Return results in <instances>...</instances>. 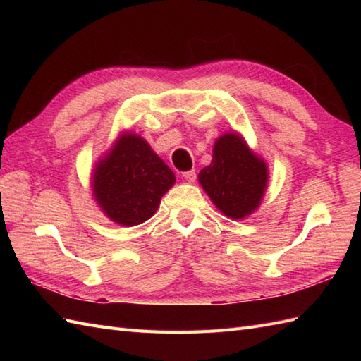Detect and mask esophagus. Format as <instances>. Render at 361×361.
Masks as SVG:
<instances>
[{"label":"esophagus","instance_id":"esophagus-1","mask_svg":"<svg viewBox=\"0 0 361 361\" xmlns=\"http://www.w3.org/2000/svg\"><path fill=\"white\" fill-rule=\"evenodd\" d=\"M195 176H197L195 169H190V171L183 172V178H185L188 183H192V181H195Z\"/></svg>","mask_w":361,"mask_h":361}]
</instances>
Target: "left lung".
Here are the masks:
<instances>
[{
	"instance_id": "obj_1",
	"label": "left lung",
	"mask_w": 361,
	"mask_h": 361,
	"mask_svg": "<svg viewBox=\"0 0 361 361\" xmlns=\"http://www.w3.org/2000/svg\"><path fill=\"white\" fill-rule=\"evenodd\" d=\"M267 166L237 133H226L214 145L209 166L202 169L198 181L214 204L231 219H243L262 200Z\"/></svg>"
}]
</instances>
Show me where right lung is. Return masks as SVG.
I'll list each match as a JSON object with an SVG mask.
<instances>
[{
    "label": "right lung",
    "mask_w": 361,
    "mask_h": 361,
    "mask_svg": "<svg viewBox=\"0 0 361 361\" xmlns=\"http://www.w3.org/2000/svg\"><path fill=\"white\" fill-rule=\"evenodd\" d=\"M175 183V175L142 137H119L109 157L97 164L93 190L113 221L135 226L150 219Z\"/></svg>",
    "instance_id": "obj_1"
}]
</instances>
